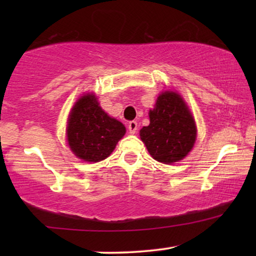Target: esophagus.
I'll return each mask as SVG.
<instances>
[{"label": "esophagus", "instance_id": "34e87169", "mask_svg": "<svg viewBox=\"0 0 256 256\" xmlns=\"http://www.w3.org/2000/svg\"><path fill=\"white\" fill-rule=\"evenodd\" d=\"M128 130L130 134H136L138 132V122L136 121H130L128 124Z\"/></svg>", "mask_w": 256, "mask_h": 256}]
</instances>
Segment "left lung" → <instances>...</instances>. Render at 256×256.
<instances>
[{
    "mask_svg": "<svg viewBox=\"0 0 256 256\" xmlns=\"http://www.w3.org/2000/svg\"><path fill=\"white\" fill-rule=\"evenodd\" d=\"M149 126L140 130V136L154 160L172 164L191 152L197 128L180 94L172 90L160 94L155 108L149 112Z\"/></svg>",
    "mask_w": 256,
    "mask_h": 256,
    "instance_id": "obj_1",
    "label": "left lung"
}]
</instances>
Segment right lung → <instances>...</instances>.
Masks as SVG:
<instances>
[{
	"label": "right lung",
	"instance_id": "right-lung-1",
	"mask_svg": "<svg viewBox=\"0 0 256 256\" xmlns=\"http://www.w3.org/2000/svg\"><path fill=\"white\" fill-rule=\"evenodd\" d=\"M66 134L76 157L85 162H100L113 152L126 134V127L104 113L93 93H87L73 106Z\"/></svg>",
	"mask_w": 256,
	"mask_h": 256
}]
</instances>
